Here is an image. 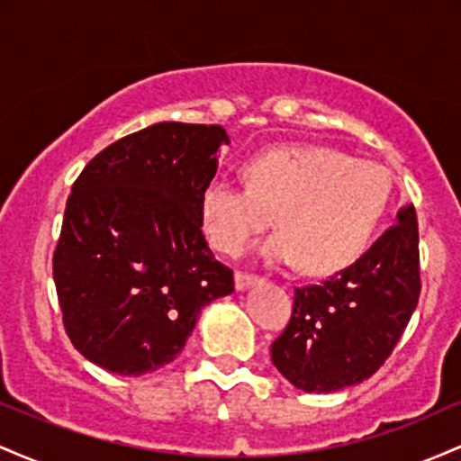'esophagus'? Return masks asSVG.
Wrapping results in <instances>:
<instances>
[{"label":"esophagus","mask_w":461,"mask_h":461,"mask_svg":"<svg viewBox=\"0 0 461 461\" xmlns=\"http://www.w3.org/2000/svg\"><path fill=\"white\" fill-rule=\"evenodd\" d=\"M258 282V277L256 275H251V273H245V271H236V275H234V284H236V290H245V288H249V285L251 284H256Z\"/></svg>","instance_id":"obj_1"}]
</instances>
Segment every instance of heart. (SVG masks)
Segmentation results:
<instances>
[{"label": "heart", "mask_w": 461, "mask_h": 461, "mask_svg": "<svg viewBox=\"0 0 461 461\" xmlns=\"http://www.w3.org/2000/svg\"><path fill=\"white\" fill-rule=\"evenodd\" d=\"M247 184L214 176L201 188L199 221L212 247L240 251L275 212L282 230L258 245L260 256L277 264L301 260L303 271L316 275L357 260L393 199L388 168L319 145L258 153Z\"/></svg>", "instance_id": "obj_1"}]
</instances>
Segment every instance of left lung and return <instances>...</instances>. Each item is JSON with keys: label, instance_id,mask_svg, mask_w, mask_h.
I'll use <instances>...</instances> for the list:
<instances>
[{"label": "left lung", "instance_id": "1", "mask_svg": "<svg viewBox=\"0 0 461 461\" xmlns=\"http://www.w3.org/2000/svg\"><path fill=\"white\" fill-rule=\"evenodd\" d=\"M420 294L414 205L359 260L321 284L294 288L293 316L271 345L275 368L303 393H336L368 379L403 336Z\"/></svg>", "mask_w": 461, "mask_h": 461}]
</instances>
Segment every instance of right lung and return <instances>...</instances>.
<instances>
[{"instance_id": "right-lung-1", "label": "right lung", "mask_w": 461, "mask_h": 461, "mask_svg": "<svg viewBox=\"0 0 461 461\" xmlns=\"http://www.w3.org/2000/svg\"><path fill=\"white\" fill-rule=\"evenodd\" d=\"M221 125L164 121L84 167L67 199L54 282L73 347L110 373L173 362L201 310L234 293L201 231L199 194L216 176Z\"/></svg>"}]
</instances>
